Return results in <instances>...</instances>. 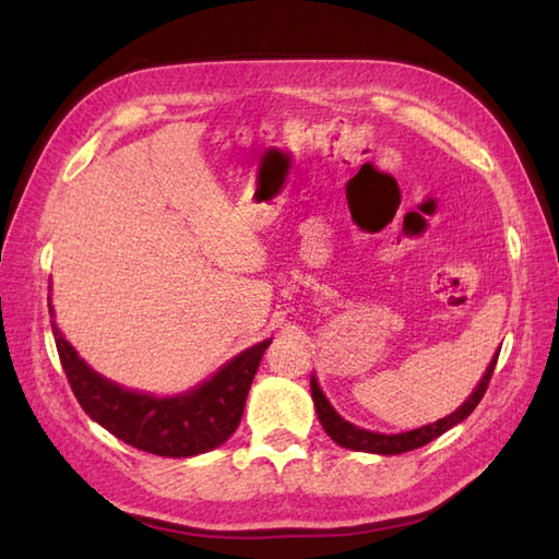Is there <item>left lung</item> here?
<instances>
[{
  "label": "left lung",
  "instance_id": "obj_1",
  "mask_svg": "<svg viewBox=\"0 0 559 559\" xmlns=\"http://www.w3.org/2000/svg\"><path fill=\"white\" fill-rule=\"evenodd\" d=\"M497 358H500V350H497L492 362L488 365V370H485V374L480 379V384L466 399V403H463V406H459L454 413L447 415V418H442V420H437L432 425H425V427H418V430L401 432V435L370 432V430H362V427L353 425L348 420H343L341 415L334 411V406H331V403L326 401L324 391L319 389L317 379L312 374L310 389H312V399H314V408H317V415H319V423H322L326 435L334 439L338 447H346V449H353V451H367V454L391 456V454H403V451L425 447L427 442H432V439H437L439 435H444L447 430H451V427L459 425L461 420H466L468 415L476 411L480 399L485 396V391H488V384H490V377L495 372Z\"/></svg>",
  "mask_w": 559,
  "mask_h": 559
}]
</instances>
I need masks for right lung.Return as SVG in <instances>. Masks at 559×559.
I'll return each mask as SVG.
<instances>
[{"mask_svg": "<svg viewBox=\"0 0 559 559\" xmlns=\"http://www.w3.org/2000/svg\"><path fill=\"white\" fill-rule=\"evenodd\" d=\"M52 334L69 386L91 420H96L127 444L173 459L204 454L221 447L237 430L247 391L271 343L269 338L242 350L204 384L187 394L160 399L124 389L93 372L55 322Z\"/></svg>", "mask_w": 559, "mask_h": 559, "instance_id": "obj_1", "label": "right lung"}]
</instances>
